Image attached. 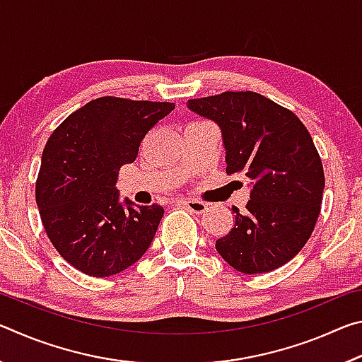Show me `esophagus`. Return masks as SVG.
<instances>
[{
	"label": "esophagus",
	"instance_id": "obj_1",
	"mask_svg": "<svg viewBox=\"0 0 362 362\" xmlns=\"http://www.w3.org/2000/svg\"><path fill=\"white\" fill-rule=\"evenodd\" d=\"M185 206L188 207L189 211L194 212V214H204L207 211V204L203 203V201H198V199H187L183 201Z\"/></svg>",
	"mask_w": 362,
	"mask_h": 362
}]
</instances>
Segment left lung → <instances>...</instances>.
<instances>
[{
    "instance_id": "1",
    "label": "left lung",
    "mask_w": 362,
    "mask_h": 362,
    "mask_svg": "<svg viewBox=\"0 0 362 362\" xmlns=\"http://www.w3.org/2000/svg\"><path fill=\"white\" fill-rule=\"evenodd\" d=\"M192 112L222 129L226 174L247 177L252 189L217 252L246 274L273 272L310 240L321 212L322 163L310 132L291 110L252 90L188 100Z\"/></svg>"
}]
</instances>
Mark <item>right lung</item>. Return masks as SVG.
<instances>
[{"instance_id": "obj_1", "label": "right lung", "mask_w": 362, "mask_h": 362, "mask_svg": "<svg viewBox=\"0 0 362 362\" xmlns=\"http://www.w3.org/2000/svg\"><path fill=\"white\" fill-rule=\"evenodd\" d=\"M170 102L99 97L78 108L51 134L36 179L42 226L64 259L94 278L112 276L142 257L164 209L119 203L116 182L122 164L136 161L139 146Z\"/></svg>"}]
</instances>
